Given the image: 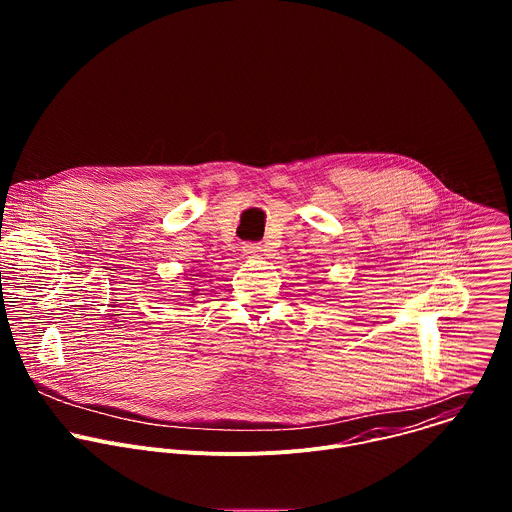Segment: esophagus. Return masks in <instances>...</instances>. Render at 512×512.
Here are the masks:
<instances>
[{
    "label": "esophagus",
    "mask_w": 512,
    "mask_h": 512,
    "mask_svg": "<svg viewBox=\"0 0 512 512\" xmlns=\"http://www.w3.org/2000/svg\"><path fill=\"white\" fill-rule=\"evenodd\" d=\"M261 251H263V249H261L259 243H245V245H243V253L249 255V257H259Z\"/></svg>",
    "instance_id": "34e87169"
}]
</instances>
